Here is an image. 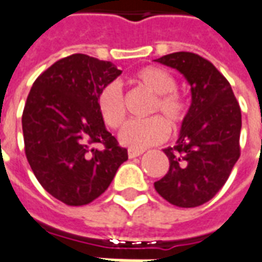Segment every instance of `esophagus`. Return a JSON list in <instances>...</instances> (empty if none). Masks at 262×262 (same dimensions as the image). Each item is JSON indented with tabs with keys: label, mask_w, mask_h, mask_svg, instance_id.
<instances>
[{
	"label": "esophagus",
	"mask_w": 262,
	"mask_h": 262,
	"mask_svg": "<svg viewBox=\"0 0 262 262\" xmlns=\"http://www.w3.org/2000/svg\"><path fill=\"white\" fill-rule=\"evenodd\" d=\"M141 154H143V151L140 150H129L127 151V156H129V158H136V157H140Z\"/></svg>",
	"instance_id": "1"
}]
</instances>
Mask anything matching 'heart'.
<instances>
[{"mask_svg":"<svg viewBox=\"0 0 262 262\" xmlns=\"http://www.w3.org/2000/svg\"><path fill=\"white\" fill-rule=\"evenodd\" d=\"M141 87L154 94L151 101L150 114L161 112L172 127H178L185 121L187 104L185 98L176 92L175 76L164 68L146 67L135 75ZM97 110L108 127L118 129L126 118L125 100L121 84L111 82L102 87L96 98ZM169 135V126L161 116H150L146 119H135L126 123L119 133V141L132 150H144L165 140Z\"/></svg>","mask_w":262,"mask_h":262,"instance_id":"heart-1","label":"heart"}]
</instances>
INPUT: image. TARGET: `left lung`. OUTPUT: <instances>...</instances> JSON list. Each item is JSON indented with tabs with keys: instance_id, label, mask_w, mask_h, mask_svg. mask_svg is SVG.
<instances>
[{
	"instance_id": "left-lung-1",
	"label": "left lung",
	"mask_w": 262,
	"mask_h": 262,
	"mask_svg": "<svg viewBox=\"0 0 262 262\" xmlns=\"http://www.w3.org/2000/svg\"><path fill=\"white\" fill-rule=\"evenodd\" d=\"M157 62L185 76L191 104L176 144L164 148L169 170L154 187L170 204L193 208L222 189L239 160L242 112L229 82L210 61L182 51Z\"/></svg>"
}]
</instances>
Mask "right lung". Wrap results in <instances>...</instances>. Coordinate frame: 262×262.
Returning a JSON list of instances; mask_svg holds the SVG:
<instances>
[{
  "mask_svg": "<svg viewBox=\"0 0 262 262\" xmlns=\"http://www.w3.org/2000/svg\"><path fill=\"white\" fill-rule=\"evenodd\" d=\"M121 73L112 62L73 54L42 72L29 93L22 115L26 158L40 185L67 205L96 200L127 160L96 104L98 92Z\"/></svg>",
  "mask_w": 262,
  "mask_h": 262,
  "instance_id": "obj_1",
  "label": "right lung"
}]
</instances>
